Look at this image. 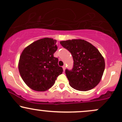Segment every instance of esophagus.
I'll return each instance as SVG.
<instances>
[{
	"instance_id": "esophagus-1",
	"label": "esophagus",
	"mask_w": 122,
	"mask_h": 122,
	"mask_svg": "<svg viewBox=\"0 0 122 122\" xmlns=\"http://www.w3.org/2000/svg\"><path fill=\"white\" fill-rule=\"evenodd\" d=\"M63 71H65V69H66V66H65V65H63Z\"/></svg>"
}]
</instances>
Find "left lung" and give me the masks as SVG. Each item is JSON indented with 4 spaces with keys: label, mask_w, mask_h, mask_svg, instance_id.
<instances>
[{
    "label": "left lung",
    "mask_w": 122,
    "mask_h": 122,
    "mask_svg": "<svg viewBox=\"0 0 122 122\" xmlns=\"http://www.w3.org/2000/svg\"><path fill=\"white\" fill-rule=\"evenodd\" d=\"M60 43L71 53L74 61L72 70L65 71L70 86L81 91L96 87L101 80L105 66L104 58L99 51L90 42L80 39L62 41Z\"/></svg>",
    "instance_id": "obj_1"
}]
</instances>
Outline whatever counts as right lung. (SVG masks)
Here are the masks:
<instances>
[{
    "mask_svg": "<svg viewBox=\"0 0 122 122\" xmlns=\"http://www.w3.org/2000/svg\"><path fill=\"white\" fill-rule=\"evenodd\" d=\"M56 40L44 38L34 42L22 52L19 70L22 79L30 88L45 91L54 85L63 69L58 59L53 56L57 51Z\"/></svg>",
    "mask_w": 122,
    "mask_h": 122,
    "instance_id": "obj_1",
    "label": "right lung"
}]
</instances>
